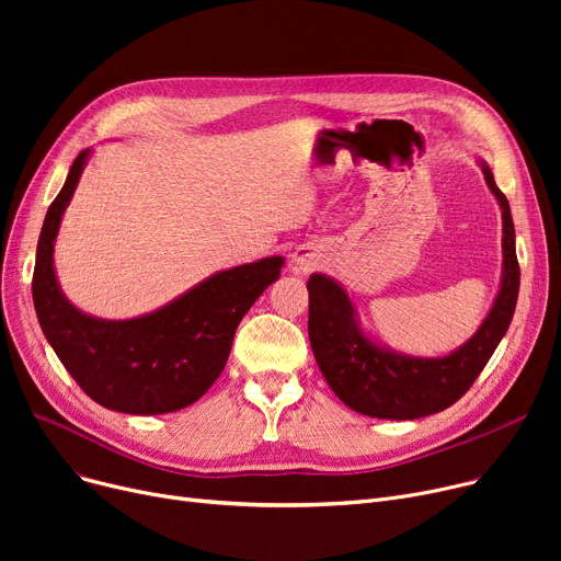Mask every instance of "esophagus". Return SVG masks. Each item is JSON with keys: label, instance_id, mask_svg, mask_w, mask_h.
<instances>
[{"label": "esophagus", "instance_id": "obj_1", "mask_svg": "<svg viewBox=\"0 0 561 561\" xmlns=\"http://www.w3.org/2000/svg\"><path fill=\"white\" fill-rule=\"evenodd\" d=\"M318 263H320V254H318V250L311 248V245L298 248L296 254H293V271L300 273V275H307V273L316 271Z\"/></svg>", "mask_w": 561, "mask_h": 561}]
</instances>
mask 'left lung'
I'll return each mask as SVG.
<instances>
[{"instance_id": "8db88e82", "label": "left lung", "mask_w": 561, "mask_h": 561, "mask_svg": "<svg viewBox=\"0 0 561 561\" xmlns=\"http://www.w3.org/2000/svg\"><path fill=\"white\" fill-rule=\"evenodd\" d=\"M482 170L503 209L505 273L482 328L453 355L416 359L381 350L359 332L347 293L325 275L309 277V341L313 357L332 391L359 414L414 421L448 409L473 387L500 339L505 336L518 300L520 268L510 202L495 186L491 170L486 165Z\"/></svg>"}]
</instances>
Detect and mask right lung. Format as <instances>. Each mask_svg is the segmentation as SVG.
Segmentation results:
<instances>
[{"label": "right lung", "instance_id": "add662e5", "mask_svg": "<svg viewBox=\"0 0 561 561\" xmlns=\"http://www.w3.org/2000/svg\"><path fill=\"white\" fill-rule=\"evenodd\" d=\"M88 152L49 204L34 268V307L56 357L81 391L123 414L152 416L199 400L222 373L241 318L279 279L284 259L218 273L168 307L134 320H100L77 311L54 277V239L77 188Z\"/></svg>", "mask_w": 561, "mask_h": 561}]
</instances>
